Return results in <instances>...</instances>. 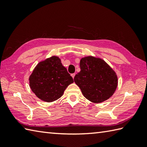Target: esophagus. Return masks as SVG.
Listing matches in <instances>:
<instances>
[{"instance_id": "1", "label": "esophagus", "mask_w": 147, "mask_h": 147, "mask_svg": "<svg viewBox=\"0 0 147 147\" xmlns=\"http://www.w3.org/2000/svg\"><path fill=\"white\" fill-rule=\"evenodd\" d=\"M71 75L72 78H74V76H75V73H73V74H71Z\"/></svg>"}]
</instances>
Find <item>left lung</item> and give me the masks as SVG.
I'll use <instances>...</instances> for the list:
<instances>
[{
	"label": "left lung",
	"mask_w": 147,
	"mask_h": 147,
	"mask_svg": "<svg viewBox=\"0 0 147 147\" xmlns=\"http://www.w3.org/2000/svg\"><path fill=\"white\" fill-rule=\"evenodd\" d=\"M80 66L81 70L74 81L86 99L98 104L113 95L117 87V76L104 60L86 56L81 59Z\"/></svg>",
	"instance_id": "obj_1"
}]
</instances>
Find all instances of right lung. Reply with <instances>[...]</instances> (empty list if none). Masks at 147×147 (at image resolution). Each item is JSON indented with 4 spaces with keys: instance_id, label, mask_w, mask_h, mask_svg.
<instances>
[{
    "instance_id": "add662e5",
    "label": "right lung",
    "mask_w": 147,
    "mask_h": 147,
    "mask_svg": "<svg viewBox=\"0 0 147 147\" xmlns=\"http://www.w3.org/2000/svg\"><path fill=\"white\" fill-rule=\"evenodd\" d=\"M29 81L32 92L47 102L61 98L67 87L74 82L60 58L55 55L40 61L31 74Z\"/></svg>"
}]
</instances>
